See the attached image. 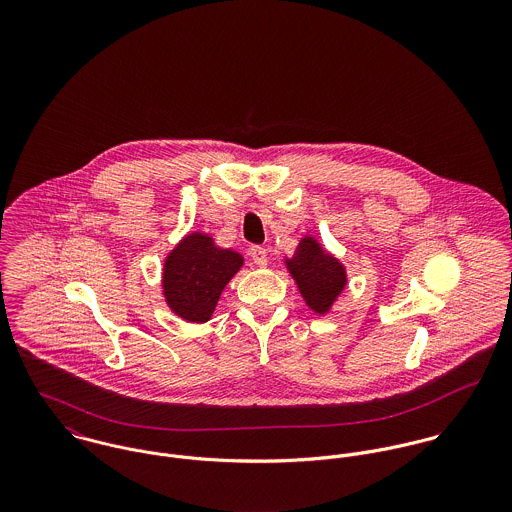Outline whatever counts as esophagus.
Listing matches in <instances>:
<instances>
[{
  "mask_svg": "<svg viewBox=\"0 0 512 512\" xmlns=\"http://www.w3.org/2000/svg\"><path fill=\"white\" fill-rule=\"evenodd\" d=\"M250 256H252L254 264L260 266V268H264L268 264V250L264 246H252L250 248Z\"/></svg>",
  "mask_w": 512,
  "mask_h": 512,
  "instance_id": "esophagus-1",
  "label": "esophagus"
}]
</instances>
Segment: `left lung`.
Returning <instances> with one entry per match:
<instances>
[{"label": "left lung", "mask_w": 512, "mask_h": 512, "mask_svg": "<svg viewBox=\"0 0 512 512\" xmlns=\"http://www.w3.org/2000/svg\"><path fill=\"white\" fill-rule=\"evenodd\" d=\"M286 264L305 303L317 313H325L347 284L345 268L331 254L323 252L311 236L299 242Z\"/></svg>", "instance_id": "1"}]
</instances>
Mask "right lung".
Here are the masks:
<instances>
[{
    "instance_id": "add662e5",
    "label": "right lung",
    "mask_w": 512,
    "mask_h": 512,
    "mask_svg": "<svg viewBox=\"0 0 512 512\" xmlns=\"http://www.w3.org/2000/svg\"><path fill=\"white\" fill-rule=\"evenodd\" d=\"M240 266V254L215 246L207 234H189L165 260L163 295L167 305L187 321H209L220 293Z\"/></svg>"
}]
</instances>
